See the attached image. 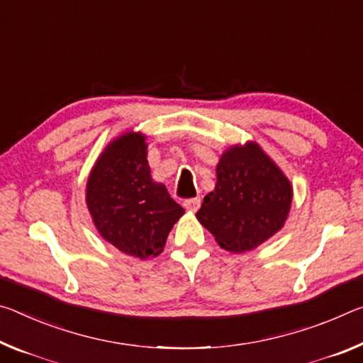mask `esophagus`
Masks as SVG:
<instances>
[{"instance_id":"obj_1","label":"esophagus","mask_w":363,"mask_h":363,"mask_svg":"<svg viewBox=\"0 0 363 363\" xmlns=\"http://www.w3.org/2000/svg\"><path fill=\"white\" fill-rule=\"evenodd\" d=\"M183 206H185V209L189 211V212H196L199 209L201 206V199L199 198H191V199H186L185 203H183Z\"/></svg>"}]
</instances>
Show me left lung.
<instances>
[{"label": "left lung", "instance_id": "obj_1", "mask_svg": "<svg viewBox=\"0 0 363 363\" xmlns=\"http://www.w3.org/2000/svg\"><path fill=\"white\" fill-rule=\"evenodd\" d=\"M216 172V189L206 196L196 217L220 247L251 251L281 230L293 186L257 143L228 147Z\"/></svg>", "mask_w": 363, "mask_h": 363}]
</instances>
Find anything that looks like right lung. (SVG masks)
I'll list each match as a JSON object with an SVG mask.
<instances>
[{"instance_id": "right-lung-1", "label": "right lung", "mask_w": 363, "mask_h": 363, "mask_svg": "<svg viewBox=\"0 0 363 363\" xmlns=\"http://www.w3.org/2000/svg\"><path fill=\"white\" fill-rule=\"evenodd\" d=\"M146 136L111 141L88 177L86 206L99 235L123 254L156 257L185 211L151 178Z\"/></svg>"}]
</instances>
